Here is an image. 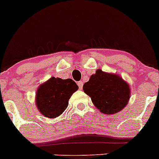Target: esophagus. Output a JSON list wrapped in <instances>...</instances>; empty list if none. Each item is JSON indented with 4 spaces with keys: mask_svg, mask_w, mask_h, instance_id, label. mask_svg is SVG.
Wrapping results in <instances>:
<instances>
[{
    "mask_svg": "<svg viewBox=\"0 0 159 159\" xmlns=\"http://www.w3.org/2000/svg\"><path fill=\"white\" fill-rule=\"evenodd\" d=\"M83 84H84V83H83V81H78V87H79L80 89H82Z\"/></svg>",
    "mask_w": 159,
    "mask_h": 159,
    "instance_id": "esophagus-1",
    "label": "esophagus"
}]
</instances>
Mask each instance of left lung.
<instances>
[{
	"label": "left lung",
	"mask_w": 159,
	"mask_h": 159,
	"mask_svg": "<svg viewBox=\"0 0 159 159\" xmlns=\"http://www.w3.org/2000/svg\"><path fill=\"white\" fill-rule=\"evenodd\" d=\"M94 106L102 113L109 115L120 112L130 98V85L116 74L98 69L83 85Z\"/></svg>",
	"instance_id": "left-lung-1"
}]
</instances>
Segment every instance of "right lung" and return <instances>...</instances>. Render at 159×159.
I'll use <instances>...</instances> for the list:
<instances>
[{
	"label": "right lung",
	"instance_id": "right-lung-1",
	"mask_svg": "<svg viewBox=\"0 0 159 159\" xmlns=\"http://www.w3.org/2000/svg\"><path fill=\"white\" fill-rule=\"evenodd\" d=\"M78 89V86L70 78L61 79L51 77L37 89L35 93L37 109L47 118H56L67 109L69 99Z\"/></svg>",
	"mask_w": 159,
	"mask_h": 159
}]
</instances>
